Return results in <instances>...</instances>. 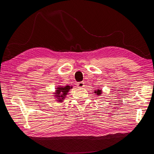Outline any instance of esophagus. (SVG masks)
<instances>
[{"label": "esophagus", "instance_id": "1", "mask_svg": "<svg viewBox=\"0 0 154 154\" xmlns=\"http://www.w3.org/2000/svg\"><path fill=\"white\" fill-rule=\"evenodd\" d=\"M84 82H79V83H78V87H84Z\"/></svg>", "mask_w": 154, "mask_h": 154}]
</instances>
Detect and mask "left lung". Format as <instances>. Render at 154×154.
Here are the masks:
<instances>
[{"label":"left lung","instance_id":"obj_1","mask_svg":"<svg viewBox=\"0 0 154 154\" xmlns=\"http://www.w3.org/2000/svg\"><path fill=\"white\" fill-rule=\"evenodd\" d=\"M101 90H100V88H98V89L97 90H96L95 91H94V92L96 93V94L97 95V96H100L101 95Z\"/></svg>","mask_w":154,"mask_h":154}]
</instances>
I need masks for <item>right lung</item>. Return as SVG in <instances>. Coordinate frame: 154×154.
<instances>
[{"label":"right lung","mask_w":154,"mask_h":154,"mask_svg":"<svg viewBox=\"0 0 154 154\" xmlns=\"http://www.w3.org/2000/svg\"><path fill=\"white\" fill-rule=\"evenodd\" d=\"M72 87L71 86H60L58 87V88H56V91L54 93L55 95H54L57 98L58 102H63L65 97H66V95L67 94V92L69 91V90L72 88Z\"/></svg>","instance_id":"right-lung-1"}]
</instances>
